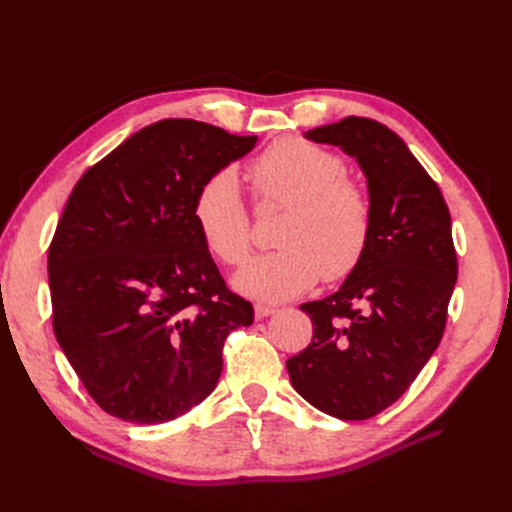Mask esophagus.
Here are the masks:
<instances>
[{"mask_svg": "<svg viewBox=\"0 0 512 512\" xmlns=\"http://www.w3.org/2000/svg\"><path fill=\"white\" fill-rule=\"evenodd\" d=\"M254 314H256L258 320H262V318L275 314V307H271V305H256L254 307Z\"/></svg>", "mask_w": 512, "mask_h": 512, "instance_id": "obj_1", "label": "esophagus"}]
</instances>
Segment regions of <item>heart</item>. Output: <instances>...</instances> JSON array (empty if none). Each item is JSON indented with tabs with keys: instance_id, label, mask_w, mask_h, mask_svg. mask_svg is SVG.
Wrapping results in <instances>:
<instances>
[{
	"instance_id": "1",
	"label": "heart",
	"mask_w": 512,
	"mask_h": 512,
	"mask_svg": "<svg viewBox=\"0 0 512 512\" xmlns=\"http://www.w3.org/2000/svg\"><path fill=\"white\" fill-rule=\"evenodd\" d=\"M250 177L258 203L286 207L288 215L275 237L282 250L250 260L232 280L241 294L282 303L307 292L322 275L329 282L344 280L361 265L371 239V207L337 153L284 138L252 162ZM194 220L207 250L224 265H241L250 254V211L232 168L200 185Z\"/></svg>"
}]
</instances>
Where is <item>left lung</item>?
I'll return each mask as SVG.
<instances>
[{"instance_id": "8db88e82", "label": "left lung", "mask_w": 512, "mask_h": 512, "mask_svg": "<svg viewBox=\"0 0 512 512\" xmlns=\"http://www.w3.org/2000/svg\"><path fill=\"white\" fill-rule=\"evenodd\" d=\"M359 162L371 239L337 292L303 303L314 337L286 361L305 401L342 421H365L408 391L436 352L457 282L451 213L440 188L382 123L346 117L305 132Z\"/></svg>"}]
</instances>
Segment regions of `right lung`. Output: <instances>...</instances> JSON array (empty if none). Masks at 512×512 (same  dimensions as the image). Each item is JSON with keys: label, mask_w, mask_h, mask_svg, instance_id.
I'll list each match as a JSON object with an SVG mask.
<instances>
[{"label": "right lung", "mask_w": 512, "mask_h": 512, "mask_svg": "<svg viewBox=\"0 0 512 512\" xmlns=\"http://www.w3.org/2000/svg\"><path fill=\"white\" fill-rule=\"evenodd\" d=\"M256 141L164 119L74 185L49 247L53 331L87 393L121 421L192 410L220 380L228 333L254 322L200 237L194 198Z\"/></svg>", "instance_id": "add662e5"}]
</instances>
